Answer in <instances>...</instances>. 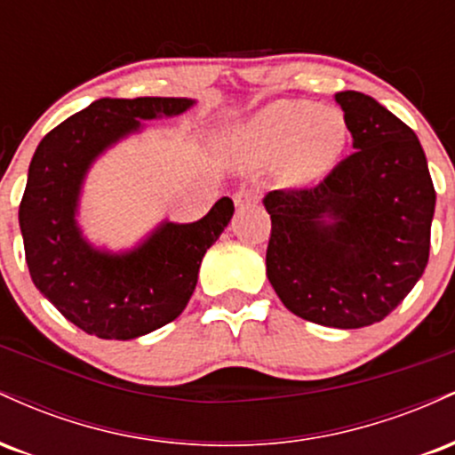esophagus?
<instances>
[{"label": "esophagus", "instance_id": "1", "mask_svg": "<svg viewBox=\"0 0 455 455\" xmlns=\"http://www.w3.org/2000/svg\"><path fill=\"white\" fill-rule=\"evenodd\" d=\"M259 201H260L259 192L248 190V188H243V190H239L237 195H235V205L237 207H257Z\"/></svg>", "mask_w": 455, "mask_h": 455}]
</instances>
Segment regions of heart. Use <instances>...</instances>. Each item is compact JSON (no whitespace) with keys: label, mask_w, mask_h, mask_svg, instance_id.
Returning a JSON list of instances; mask_svg holds the SVG:
<instances>
[{"label":"heart","mask_w":455,"mask_h":455,"mask_svg":"<svg viewBox=\"0 0 455 455\" xmlns=\"http://www.w3.org/2000/svg\"><path fill=\"white\" fill-rule=\"evenodd\" d=\"M243 140L259 158H280V180L286 186H306L340 160L348 124L340 108L278 100L254 115Z\"/></svg>","instance_id":"heart-1"}]
</instances>
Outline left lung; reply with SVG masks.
<instances>
[{"label": "left lung", "mask_w": 455, "mask_h": 455, "mask_svg": "<svg viewBox=\"0 0 455 455\" xmlns=\"http://www.w3.org/2000/svg\"><path fill=\"white\" fill-rule=\"evenodd\" d=\"M336 102L357 151L315 186L265 196V260L293 315L357 329L383 321L424 274L436 192L402 119L362 92H338Z\"/></svg>", "instance_id": "1"}]
</instances>
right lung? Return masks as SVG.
I'll return each mask as SVG.
<instances>
[{"label": "right lung", "mask_w": 455, "mask_h": 455, "mask_svg": "<svg viewBox=\"0 0 455 455\" xmlns=\"http://www.w3.org/2000/svg\"><path fill=\"white\" fill-rule=\"evenodd\" d=\"M186 98H102L40 140L19 205L25 260L36 289L78 329L104 340H132L184 312L207 248L235 205L222 196L192 224L166 222L122 257L98 252L78 233L76 198L100 151L140 128L139 119L180 115Z\"/></svg>", "instance_id": "1"}]
</instances>
